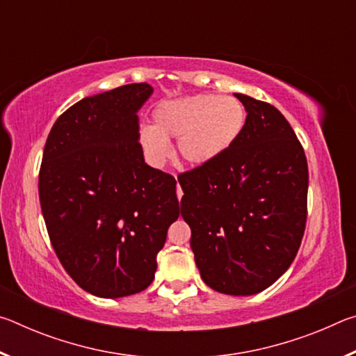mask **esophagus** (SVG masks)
<instances>
[{"label": "esophagus", "mask_w": 356, "mask_h": 356, "mask_svg": "<svg viewBox=\"0 0 356 356\" xmlns=\"http://www.w3.org/2000/svg\"><path fill=\"white\" fill-rule=\"evenodd\" d=\"M182 195H184V193H182V188H180V186L177 185V197H179V200H180V197H182Z\"/></svg>", "instance_id": "34e87169"}]
</instances>
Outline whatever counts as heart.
<instances>
[{
    "label": "heart",
    "instance_id": "obj_1",
    "mask_svg": "<svg viewBox=\"0 0 356 356\" xmlns=\"http://www.w3.org/2000/svg\"><path fill=\"white\" fill-rule=\"evenodd\" d=\"M245 124L246 111L240 100L193 95L156 108L152 127L141 131L140 143L154 165H161L170 155L166 143L177 140L176 154L182 163L209 166L237 143Z\"/></svg>",
    "mask_w": 356,
    "mask_h": 356
}]
</instances>
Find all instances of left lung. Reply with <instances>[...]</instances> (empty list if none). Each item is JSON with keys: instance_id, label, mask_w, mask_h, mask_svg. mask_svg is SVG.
<instances>
[{"instance_id": "obj_1", "label": "left lung", "mask_w": 356, "mask_h": 356, "mask_svg": "<svg viewBox=\"0 0 356 356\" xmlns=\"http://www.w3.org/2000/svg\"><path fill=\"white\" fill-rule=\"evenodd\" d=\"M234 95L248 113L242 135L215 163L177 177L180 213L202 281L221 293L252 295L297 256L308 215V161L273 105Z\"/></svg>"}]
</instances>
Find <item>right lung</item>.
Returning <instances> with one entry per match:
<instances>
[{
	"instance_id": "1",
	"label": "right lung",
	"mask_w": 356,
	"mask_h": 356,
	"mask_svg": "<svg viewBox=\"0 0 356 356\" xmlns=\"http://www.w3.org/2000/svg\"><path fill=\"white\" fill-rule=\"evenodd\" d=\"M147 83L86 97L56 119L39 171L48 237L65 272L102 298L154 281L156 254L179 218L176 179L144 163L136 111Z\"/></svg>"
}]
</instances>
